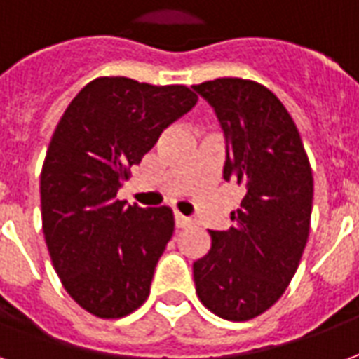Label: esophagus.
<instances>
[{
	"label": "esophagus",
	"mask_w": 359,
	"mask_h": 359,
	"mask_svg": "<svg viewBox=\"0 0 359 359\" xmlns=\"http://www.w3.org/2000/svg\"><path fill=\"white\" fill-rule=\"evenodd\" d=\"M174 222H176V227L177 229H183V227L191 226V219L185 218V216H182V214H174Z\"/></svg>",
	"instance_id": "34e87169"
}]
</instances>
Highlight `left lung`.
Wrapping results in <instances>:
<instances>
[{
    "label": "left lung",
    "instance_id": "1",
    "mask_svg": "<svg viewBox=\"0 0 359 359\" xmlns=\"http://www.w3.org/2000/svg\"><path fill=\"white\" fill-rule=\"evenodd\" d=\"M226 133L224 180L245 187L233 226L208 231L193 264L198 300L219 318L247 321L281 298L297 273L312 218L313 177L294 120L273 91L243 78L193 86Z\"/></svg>",
    "mask_w": 359,
    "mask_h": 359
}]
</instances>
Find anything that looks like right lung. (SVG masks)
Returning <instances> with one entry per match:
<instances>
[{
    "mask_svg": "<svg viewBox=\"0 0 359 359\" xmlns=\"http://www.w3.org/2000/svg\"><path fill=\"white\" fill-rule=\"evenodd\" d=\"M195 103L187 86L101 76L55 128L40 177L43 237L62 287L97 318H124L147 300L174 214L126 206L116 193L130 166Z\"/></svg>",
    "mask_w": 359,
    "mask_h": 359,
    "instance_id": "1",
    "label": "right lung"
}]
</instances>
